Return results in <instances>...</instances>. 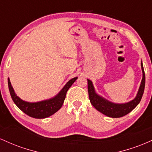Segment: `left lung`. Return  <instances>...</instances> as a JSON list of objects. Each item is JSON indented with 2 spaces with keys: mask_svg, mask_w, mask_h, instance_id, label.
<instances>
[{
  "mask_svg": "<svg viewBox=\"0 0 152 152\" xmlns=\"http://www.w3.org/2000/svg\"><path fill=\"white\" fill-rule=\"evenodd\" d=\"M141 69H142L143 72L142 80H141L137 95L133 100L124 104H115L109 102L108 100H105L95 93L93 83L90 80H88V90L90 103L96 110L108 117L120 118L127 115L128 113L132 111L137 106L138 104L140 103L143 93H144L145 87V73L142 62H141Z\"/></svg>",
  "mask_w": 152,
  "mask_h": 152,
  "instance_id": "left-lung-1",
  "label": "left lung"
}]
</instances>
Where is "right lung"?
<instances>
[{
    "label": "right lung",
    "instance_id": "1",
    "mask_svg": "<svg viewBox=\"0 0 152 152\" xmlns=\"http://www.w3.org/2000/svg\"><path fill=\"white\" fill-rule=\"evenodd\" d=\"M77 78V77L73 78L68 82L57 96L49 100H44V101L38 102V103H28V102L22 100L14 93V90L12 88L9 79L8 80V84L12 100L20 110L32 118H45L53 115L61 108L65 99L67 90L75 83Z\"/></svg>",
    "mask_w": 152,
    "mask_h": 152
}]
</instances>
